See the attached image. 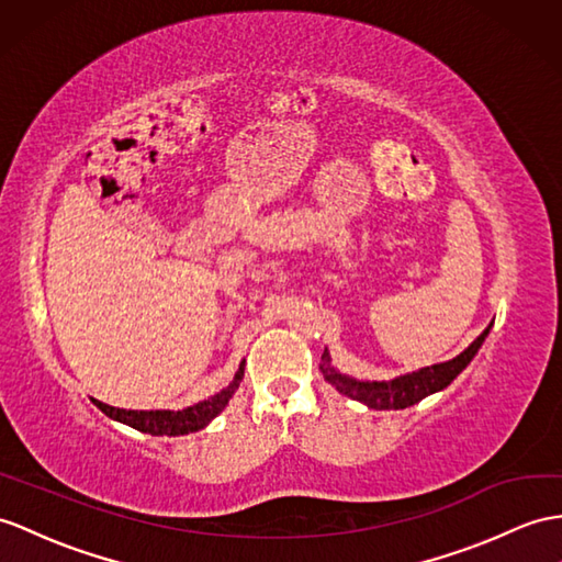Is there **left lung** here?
<instances>
[{
  "mask_svg": "<svg viewBox=\"0 0 562 562\" xmlns=\"http://www.w3.org/2000/svg\"><path fill=\"white\" fill-rule=\"evenodd\" d=\"M491 324L484 328L482 334L476 336L474 344L462 350L458 358L448 360L443 364H434V367H424L419 372L413 374H405L398 376L393 381H374V384H367V381H352L344 374H338L336 369L328 364V352L324 350L322 355V374L328 381V384H334L340 393L350 395V398L364 403L367 407L372 409H403L419 403L422 398H427V395L436 393V391H443L450 381H453L464 367L472 362V358L476 355V350L482 348L484 338L488 334Z\"/></svg>",
  "mask_w": 562,
  "mask_h": 562,
  "instance_id": "1",
  "label": "left lung"
}]
</instances>
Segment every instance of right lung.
<instances>
[{
	"instance_id": "1",
	"label": "right lung",
	"mask_w": 562,
	"mask_h": 562,
	"mask_svg": "<svg viewBox=\"0 0 562 562\" xmlns=\"http://www.w3.org/2000/svg\"><path fill=\"white\" fill-rule=\"evenodd\" d=\"M240 381H243V364L238 367L234 381H231V384L224 391H218L216 395H212V398L202 401L193 407L178 409V413H171V409H149V413H143V409H140V413H138V409H121V407L104 405V403L94 401V398H92V403L98 405L106 417L128 424V427L138 429L143 434L181 436V434H190V431H198L202 427H207V424L226 407V403L231 401V395H234L236 389L240 386Z\"/></svg>"
}]
</instances>
